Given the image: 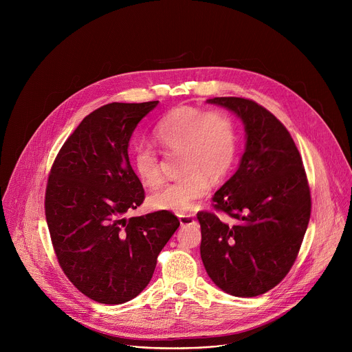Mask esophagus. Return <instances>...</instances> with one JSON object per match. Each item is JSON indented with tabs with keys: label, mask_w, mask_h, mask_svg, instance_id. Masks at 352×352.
Segmentation results:
<instances>
[{
	"label": "esophagus",
	"mask_w": 352,
	"mask_h": 352,
	"mask_svg": "<svg viewBox=\"0 0 352 352\" xmlns=\"http://www.w3.org/2000/svg\"><path fill=\"white\" fill-rule=\"evenodd\" d=\"M178 219H179L181 226H189V224L195 223L193 216H190V214H181V216H178Z\"/></svg>",
	"instance_id": "1"
}]
</instances>
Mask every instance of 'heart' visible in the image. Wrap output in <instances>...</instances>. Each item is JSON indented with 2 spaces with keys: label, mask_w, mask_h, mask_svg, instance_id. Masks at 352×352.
<instances>
[{
  "label": "heart",
  "mask_w": 352,
  "mask_h": 352,
  "mask_svg": "<svg viewBox=\"0 0 352 352\" xmlns=\"http://www.w3.org/2000/svg\"><path fill=\"white\" fill-rule=\"evenodd\" d=\"M153 138L163 153L181 155L179 170L184 174L150 196L148 205L156 210L178 214L195 210L210 189L209 177L213 181L223 178L235 157V129L230 117L220 110L177 107L157 122ZM132 164L143 186L153 189L162 184L160 160L153 148L135 147Z\"/></svg>",
  "instance_id": "obj_1"
}]
</instances>
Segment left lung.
Listing matches in <instances>:
<instances>
[{"instance_id": "1", "label": "left lung", "mask_w": 352, "mask_h": 352, "mask_svg": "<svg viewBox=\"0 0 352 352\" xmlns=\"http://www.w3.org/2000/svg\"><path fill=\"white\" fill-rule=\"evenodd\" d=\"M243 124L245 150L235 174L214 193L216 210L199 212L200 258L212 281L234 296H256L289 272L311 217L302 159L285 126L242 97L206 100Z\"/></svg>"}]
</instances>
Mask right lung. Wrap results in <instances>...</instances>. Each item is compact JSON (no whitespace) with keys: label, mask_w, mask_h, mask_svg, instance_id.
Segmentation results:
<instances>
[{"label":"right lung","mask_w":352,"mask_h":352,"mask_svg":"<svg viewBox=\"0 0 352 352\" xmlns=\"http://www.w3.org/2000/svg\"><path fill=\"white\" fill-rule=\"evenodd\" d=\"M157 104L110 103L94 110L67 139L48 177L45 219L60 266L100 304L138 296L179 227L167 210L124 217L144 199L129 163V140Z\"/></svg>","instance_id":"1"}]
</instances>
